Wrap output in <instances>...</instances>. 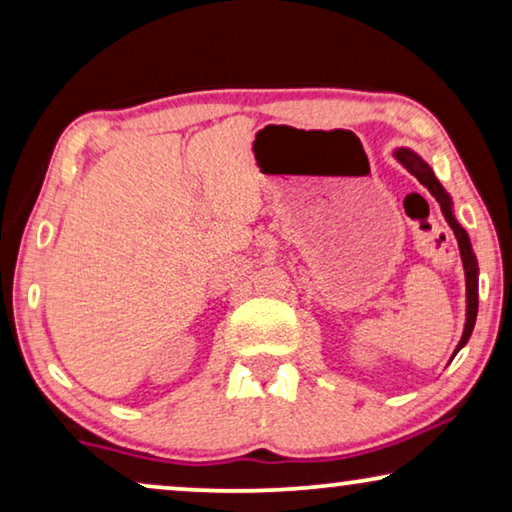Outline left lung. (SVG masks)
Wrapping results in <instances>:
<instances>
[{
	"label": "left lung",
	"instance_id": "1",
	"mask_svg": "<svg viewBox=\"0 0 512 512\" xmlns=\"http://www.w3.org/2000/svg\"><path fill=\"white\" fill-rule=\"evenodd\" d=\"M396 158L401 160V163L408 167V170L419 179V184L429 188V193L438 200V205H440V209H443V214H445V221L450 223V228L454 230V237H457V242H459L461 261H464V270H466V298H468L466 328H464V335H461V342H459V347H457V352H459V349L468 342V338H471L473 326H475V317H478V261H475V254H473V249H471V240H468L466 230L461 228L457 221H454L452 209H450V198H447V193L443 191V186L438 184V179L433 177L431 167L426 165L424 160L417 156V153H412L408 149L396 151Z\"/></svg>",
	"mask_w": 512,
	"mask_h": 512
}]
</instances>
